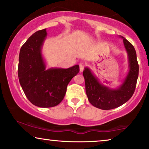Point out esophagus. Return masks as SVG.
<instances>
[{"instance_id":"obj_1","label":"esophagus","mask_w":149,"mask_h":149,"mask_svg":"<svg viewBox=\"0 0 149 149\" xmlns=\"http://www.w3.org/2000/svg\"><path fill=\"white\" fill-rule=\"evenodd\" d=\"M84 65L81 64V63H80V64H79V71H80V72H82L83 70H84Z\"/></svg>"}]
</instances>
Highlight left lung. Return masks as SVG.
<instances>
[{
	"mask_svg": "<svg viewBox=\"0 0 149 149\" xmlns=\"http://www.w3.org/2000/svg\"><path fill=\"white\" fill-rule=\"evenodd\" d=\"M119 38L123 40L129 63L128 72L119 86L113 88L101 84L88 67H85L83 72L89 102L100 109H112L123 105L131 98L136 89L139 72L136 50L125 38Z\"/></svg>",
	"mask_w": 149,
	"mask_h": 149,
	"instance_id": "obj_1",
	"label": "left lung"
}]
</instances>
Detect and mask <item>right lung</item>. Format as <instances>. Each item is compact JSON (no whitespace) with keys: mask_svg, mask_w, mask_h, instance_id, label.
Wrapping results in <instances>:
<instances>
[{"mask_svg":"<svg viewBox=\"0 0 149 149\" xmlns=\"http://www.w3.org/2000/svg\"><path fill=\"white\" fill-rule=\"evenodd\" d=\"M46 29L34 33L21 47L19 55L18 79L29 100L39 107H52L63 99L67 86L79 72V65L68 68H46L42 47Z\"/></svg>","mask_w":149,"mask_h":149,"instance_id":"right-lung-1","label":"right lung"}]
</instances>
